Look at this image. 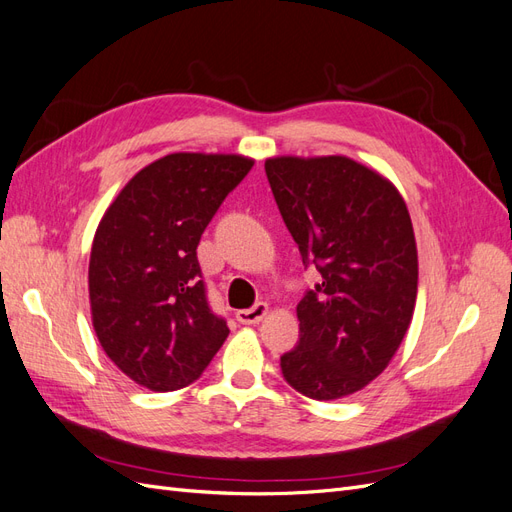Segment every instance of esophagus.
Listing matches in <instances>:
<instances>
[{
  "mask_svg": "<svg viewBox=\"0 0 512 512\" xmlns=\"http://www.w3.org/2000/svg\"><path fill=\"white\" fill-rule=\"evenodd\" d=\"M267 314H269V305L260 301V303H256V305L250 307V309H239V312H237V320H239L241 324H258Z\"/></svg>",
  "mask_w": 512,
  "mask_h": 512,
  "instance_id": "esophagus-1",
  "label": "esophagus"
}]
</instances>
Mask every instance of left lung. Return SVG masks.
<instances>
[{
    "instance_id": "8db88e82",
    "label": "left lung",
    "mask_w": 512,
    "mask_h": 512,
    "mask_svg": "<svg viewBox=\"0 0 512 512\" xmlns=\"http://www.w3.org/2000/svg\"><path fill=\"white\" fill-rule=\"evenodd\" d=\"M265 170L303 265L322 275L297 305L284 380L318 401L352 395L391 363L414 314L408 207L389 179L346 156L269 158Z\"/></svg>"
}]
</instances>
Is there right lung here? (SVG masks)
Returning a JSON list of instances; mask_svg holds the SVG:
<instances>
[{
  "instance_id": "obj_1",
  "label": "right lung",
  "mask_w": 512,
  "mask_h": 512,
  "mask_svg": "<svg viewBox=\"0 0 512 512\" xmlns=\"http://www.w3.org/2000/svg\"><path fill=\"white\" fill-rule=\"evenodd\" d=\"M252 166L232 153H170L138 170L98 224L91 322L108 359L145 389L192 384L230 333L209 307L196 247Z\"/></svg>"
}]
</instances>
